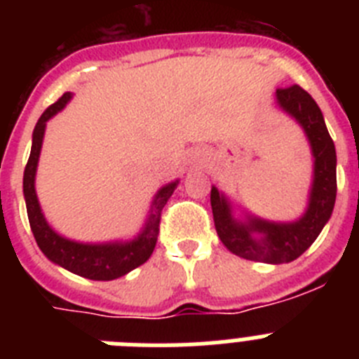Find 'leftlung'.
Here are the masks:
<instances>
[{
	"instance_id": "left-lung-1",
	"label": "left lung",
	"mask_w": 359,
	"mask_h": 359,
	"mask_svg": "<svg viewBox=\"0 0 359 359\" xmlns=\"http://www.w3.org/2000/svg\"><path fill=\"white\" fill-rule=\"evenodd\" d=\"M277 104L302 126L315 158L309 203L302 217L293 223H269L259 217L239 221L231 214L226 196L217 187L210 190L212 214L221 243L237 257L266 264H284L302 255L320 236L336 201V149L318 104L298 84L278 88Z\"/></svg>"
}]
</instances>
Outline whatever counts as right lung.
Wrapping results in <instances>:
<instances>
[{
    "mask_svg": "<svg viewBox=\"0 0 359 359\" xmlns=\"http://www.w3.org/2000/svg\"><path fill=\"white\" fill-rule=\"evenodd\" d=\"M69 98H72V93H65L55 104H52L48 109L44 111L41 118L37 120L34 135H32L30 158H28L23 176V194L25 201H27L28 221H30L32 233L36 237L37 246H39L44 255L48 257L50 261L84 278H91V280H115V278L129 273L131 269L144 264L149 257L152 255L154 246H156L158 233H160L161 210H163L169 198L172 196L174 189L177 187V180L158 190V194L152 199L151 210H149V217L145 221L144 230L135 239L126 241V243L90 244L77 243V241H69L66 237L59 236L46 223L43 210L39 207V201H37L36 170L41 147H43L46 122L68 104Z\"/></svg>",
    "mask_w": 359,
    "mask_h": 359,
    "instance_id": "right-lung-1",
    "label": "right lung"
}]
</instances>
